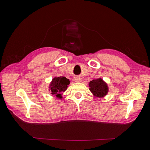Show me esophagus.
<instances>
[{"label": "esophagus", "mask_w": 150, "mask_h": 150, "mask_svg": "<svg viewBox=\"0 0 150 150\" xmlns=\"http://www.w3.org/2000/svg\"><path fill=\"white\" fill-rule=\"evenodd\" d=\"M74 82L75 83H81V78L79 77H76L74 78Z\"/></svg>", "instance_id": "34e87169"}]
</instances>
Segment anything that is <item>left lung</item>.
I'll list each match as a JSON object with an SVG mask.
<instances>
[{
    "label": "left lung",
    "instance_id": "obj_1",
    "mask_svg": "<svg viewBox=\"0 0 150 150\" xmlns=\"http://www.w3.org/2000/svg\"><path fill=\"white\" fill-rule=\"evenodd\" d=\"M89 87L93 96L99 98L106 96L109 92L108 84L101 78L90 81Z\"/></svg>",
    "mask_w": 150,
    "mask_h": 150
}]
</instances>
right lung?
<instances>
[{
  "mask_svg": "<svg viewBox=\"0 0 150 150\" xmlns=\"http://www.w3.org/2000/svg\"><path fill=\"white\" fill-rule=\"evenodd\" d=\"M70 84V81L66 77H54L49 84V91L52 96H56L58 99L62 98V93L65 92L68 85Z\"/></svg>",
  "mask_w": 150,
  "mask_h": 150,
  "instance_id": "obj_1",
  "label": "right lung"
}]
</instances>
